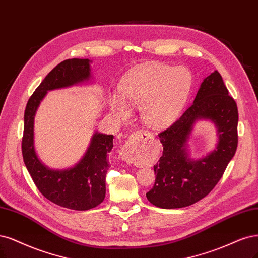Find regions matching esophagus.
I'll return each mask as SVG.
<instances>
[{"instance_id": "34e87169", "label": "esophagus", "mask_w": 258, "mask_h": 258, "mask_svg": "<svg viewBox=\"0 0 258 258\" xmlns=\"http://www.w3.org/2000/svg\"><path fill=\"white\" fill-rule=\"evenodd\" d=\"M152 139V136L149 135V133H146V132H143V131H139V132H136L133 133V135L130 137L128 143L123 146V148L120 150L119 153V158L121 160H125V161L129 162L132 160V155L135 154L136 152H138L139 149V144L138 142H145Z\"/></svg>"}]
</instances>
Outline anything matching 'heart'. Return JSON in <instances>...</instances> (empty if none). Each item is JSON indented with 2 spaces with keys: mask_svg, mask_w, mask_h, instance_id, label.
Returning <instances> with one entry per match:
<instances>
[{
  "mask_svg": "<svg viewBox=\"0 0 258 258\" xmlns=\"http://www.w3.org/2000/svg\"><path fill=\"white\" fill-rule=\"evenodd\" d=\"M192 87V76L184 67L163 64L146 66L131 73L122 85V100L111 98V110L120 119L130 115L129 105L141 108L143 120L154 128L171 123L184 106Z\"/></svg>",
  "mask_w": 258,
  "mask_h": 258,
  "instance_id": "b5f03b06",
  "label": "heart"
}]
</instances>
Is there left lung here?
<instances>
[{"instance_id": "8db88e82", "label": "left lung", "mask_w": 258, "mask_h": 258, "mask_svg": "<svg viewBox=\"0 0 258 258\" xmlns=\"http://www.w3.org/2000/svg\"><path fill=\"white\" fill-rule=\"evenodd\" d=\"M209 120L216 126V147L199 159L186 148L195 123ZM238 109L221 75L215 70L203 80L193 103L181 116L158 135L163 154L154 166L156 180L146 193L153 205L182 208L199 202L215 188L238 145Z\"/></svg>"}]
</instances>
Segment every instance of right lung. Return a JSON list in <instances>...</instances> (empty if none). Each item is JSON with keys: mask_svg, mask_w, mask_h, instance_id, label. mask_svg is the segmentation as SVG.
I'll list each match as a JSON object with an SVG mask.
<instances>
[{"mask_svg": "<svg viewBox=\"0 0 258 258\" xmlns=\"http://www.w3.org/2000/svg\"><path fill=\"white\" fill-rule=\"evenodd\" d=\"M91 63L88 58H72L51 70L26 104L22 139L24 164L40 193L58 206L80 211L98 206L104 200L105 176L110 167L106 157L113 148L114 137L95 131L78 163L64 170H54L43 164L35 150L34 120L49 91L91 81Z\"/></svg>", "mask_w": 258, "mask_h": 258, "instance_id": "1", "label": "right lung"}]
</instances>
